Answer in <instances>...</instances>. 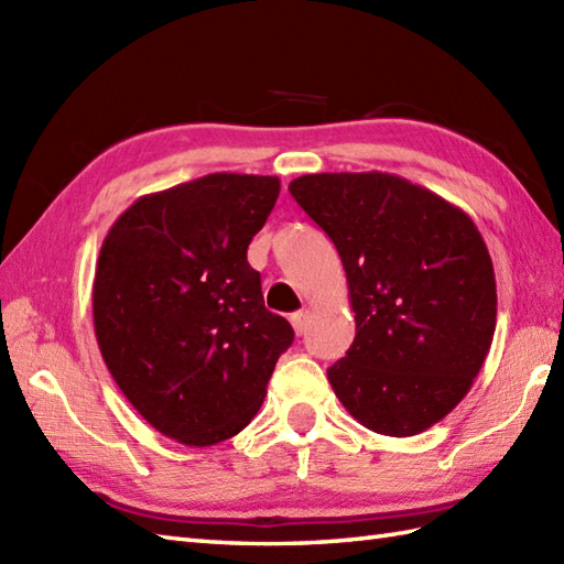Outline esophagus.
<instances>
[{"mask_svg":"<svg viewBox=\"0 0 564 564\" xmlns=\"http://www.w3.org/2000/svg\"><path fill=\"white\" fill-rule=\"evenodd\" d=\"M307 322H310V310L307 307L297 310V313L291 315V325H293L295 334H303L307 329Z\"/></svg>","mask_w":564,"mask_h":564,"instance_id":"1","label":"esophagus"}]
</instances>
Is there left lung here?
I'll return each instance as SVG.
<instances>
[{
    "instance_id": "1",
    "label": "left lung",
    "mask_w": 564,
    "mask_h": 564,
    "mask_svg": "<svg viewBox=\"0 0 564 564\" xmlns=\"http://www.w3.org/2000/svg\"><path fill=\"white\" fill-rule=\"evenodd\" d=\"M289 191L337 247L356 337L327 368L358 424L416 436L473 388L497 327V281L470 215L388 172L305 174Z\"/></svg>"
}]
</instances>
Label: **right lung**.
<instances>
[{"mask_svg": "<svg viewBox=\"0 0 564 564\" xmlns=\"http://www.w3.org/2000/svg\"><path fill=\"white\" fill-rule=\"evenodd\" d=\"M279 191L275 176H200L140 196L101 245L91 307L104 364L140 416L184 446L239 434L293 344L247 261Z\"/></svg>", "mask_w": 564, "mask_h": 564, "instance_id": "obj_1", "label": "right lung"}]
</instances>
